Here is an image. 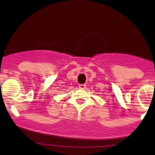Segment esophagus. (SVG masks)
Returning <instances> with one entry per match:
<instances>
[{"instance_id": "1", "label": "esophagus", "mask_w": 155, "mask_h": 155, "mask_svg": "<svg viewBox=\"0 0 155 155\" xmlns=\"http://www.w3.org/2000/svg\"><path fill=\"white\" fill-rule=\"evenodd\" d=\"M79 87H80L81 89H85V87H86V85H85V84H80V85H79Z\"/></svg>"}]
</instances>
